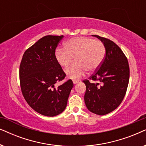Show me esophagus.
<instances>
[{"mask_svg":"<svg viewBox=\"0 0 146 146\" xmlns=\"http://www.w3.org/2000/svg\"><path fill=\"white\" fill-rule=\"evenodd\" d=\"M78 82H79L78 80H73L74 84H78Z\"/></svg>","mask_w":146,"mask_h":146,"instance_id":"1","label":"esophagus"}]
</instances>
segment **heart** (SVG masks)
Returning a JSON list of instances; mask_svg holds the SVG:
<instances>
[{
    "instance_id": "heart-1",
    "label": "heart",
    "mask_w": 146,
    "mask_h": 146,
    "mask_svg": "<svg viewBox=\"0 0 146 146\" xmlns=\"http://www.w3.org/2000/svg\"><path fill=\"white\" fill-rule=\"evenodd\" d=\"M106 55L104 43L98 40L88 37H76L68 40L65 48L56 50L58 62L66 67L74 57L75 62L65 70L69 78L78 80L84 74L86 70L92 72L102 63Z\"/></svg>"
}]
</instances>
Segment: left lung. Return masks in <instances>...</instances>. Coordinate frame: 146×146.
I'll use <instances>...</instances> for the list:
<instances>
[{
  "label": "left lung",
  "instance_id": "left-lung-1",
  "mask_svg": "<svg viewBox=\"0 0 146 146\" xmlns=\"http://www.w3.org/2000/svg\"><path fill=\"white\" fill-rule=\"evenodd\" d=\"M104 43L106 56L90 82L84 80L86 106L97 115H106L116 109L124 98L129 78L127 58L116 44L106 38L92 35Z\"/></svg>",
  "mask_w": 146,
  "mask_h": 146
}]
</instances>
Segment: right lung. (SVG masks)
Instances as JSON below:
<instances>
[{
	"label": "right lung",
	"instance_id": "obj_1",
	"mask_svg": "<svg viewBox=\"0 0 146 146\" xmlns=\"http://www.w3.org/2000/svg\"><path fill=\"white\" fill-rule=\"evenodd\" d=\"M64 36H46L24 53L19 70L22 93L36 112L55 116L66 107L74 86L68 80L58 87L55 84L64 79L66 74L58 62L55 50Z\"/></svg>",
	"mask_w": 146,
	"mask_h": 146
}]
</instances>
